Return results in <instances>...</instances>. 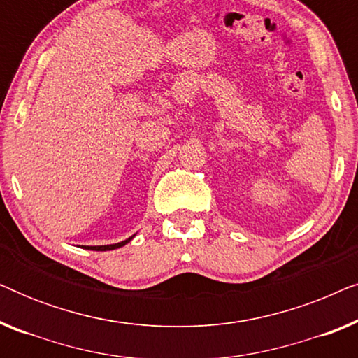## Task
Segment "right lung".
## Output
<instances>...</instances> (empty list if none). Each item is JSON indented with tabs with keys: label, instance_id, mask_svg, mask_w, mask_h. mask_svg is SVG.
<instances>
[{
	"label": "right lung",
	"instance_id": "add662e5",
	"mask_svg": "<svg viewBox=\"0 0 358 358\" xmlns=\"http://www.w3.org/2000/svg\"><path fill=\"white\" fill-rule=\"evenodd\" d=\"M134 238H135V234H134V236H130L129 239H125V241H120V243H115V244H106V246H83V248L91 249V251H112V249L125 246V244L130 243Z\"/></svg>",
	"mask_w": 358,
	"mask_h": 358
}]
</instances>
